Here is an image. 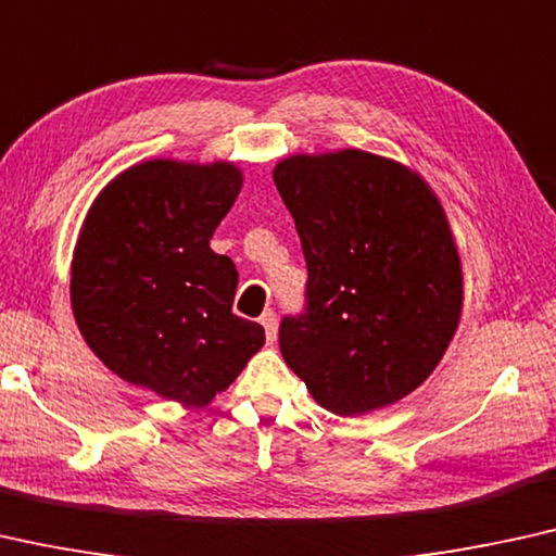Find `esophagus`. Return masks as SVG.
Returning <instances> with one entry per match:
<instances>
[{
    "mask_svg": "<svg viewBox=\"0 0 556 556\" xmlns=\"http://www.w3.org/2000/svg\"><path fill=\"white\" fill-rule=\"evenodd\" d=\"M260 323H262V327H264V334H267V342L271 345V342L277 340V315H275V312H271V309L264 312Z\"/></svg>",
    "mask_w": 556,
    "mask_h": 556,
    "instance_id": "obj_1",
    "label": "esophagus"
}]
</instances>
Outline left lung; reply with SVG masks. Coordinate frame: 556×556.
Instances as JSON below:
<instances>
[{"label":"left lung","instance_id":"1","mask_svg":"<svg viewBox=\"0 0 556 556\" xmlns=\"http://www.w3.org/2000/svg\"><path fill=\"white\" fill-rule=\"evenodd\" d=\"M275 184L307 262L281 357L334 416L397 403L441 363L464 307L441 201L416 170L357 148L281 159Z\"/></svg>","mask_w":556,"mask_h":556}]
</instances>
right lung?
Wrapping results in <instances>:
<instances>
[{"label":"right lung","instance_id":"add662e5","mask_svg":"<svg viewBox=\"0 0 556 556\" xmlns=\"http://www.w3.org/2000/svg\"><path fill=\"white\" fill-rule=\"evenodd\" d=\"M241 181L226 161H143L100 191L75 244L70 302L88 348L186 408L214 401L264 345V327L231 312L237 267L208 244Z\"/></svg>","mask_w":556,"mask_h":556}]
</instances>
